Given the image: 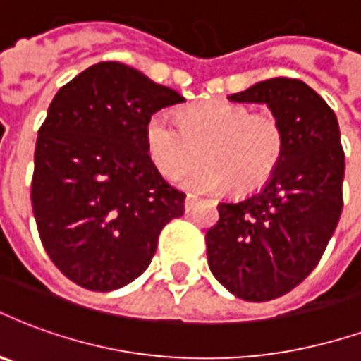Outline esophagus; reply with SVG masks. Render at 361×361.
Returning <instances> with one entry per match:
<instances>
[{
  "label": "esophagus",
  "mask_w": 361,
  "mask_h": 361,
  "mask_svg": "<svg viewBox=\"0 0 361 361\" xmlns=\"http://www.w3.org/2000/svg\"><path fill=\"white\" fill-rule=\"evenodd\" d=\"M195 201H197V199H195L193 195H188V197H185V210H191L195 204Z\"/></svg>",
  "instance_id": "esophagus-1"
}]
</instances>
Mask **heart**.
Wrapping results in <instances>:
<instances>
[{
	"label": "heart",
	"instance_id": "heart-1",
	"mask_svg": "<svg viewBox=\"0 0 361 361\" xmlns=\"http://www.w3.org/2000/svg\"><path fill=\"white\" fill-rule=\"evenodd\" d=\"M147 153L159 172L176 180L204 154V164L181 185L197 193H216L233 185L248 193L274 176L285 151V132L274 113H250L239 103L214 101L181 114V124L154 113L145 126Z\"/></svg>",
	"mask_w": 361,
	"mask_h": 361
}]
</instances>
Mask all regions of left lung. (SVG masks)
Returning a JSON list of instances; mask_svg holds the SVG:
<instances>
[{
	"instance_id": "left-lung-1",
	"label": "left lung",
	"mask_w": 361,
	"mask_h": 361,
	"mask_svg": "<svg viewBox=\"0 0 361 361\" xmlns=\"http://www.w3.org/2000/svg\"><path fill=\"white\" fill-rule=\"evenodd\" d=\"M266 105L281 122L285 151L260 191L218 204L207 231L208 268L231 293L266 302L316 268L343 210L344 153L331 106L302 80L269 78L229 95Z\"/></svg>"
}]
</instances>
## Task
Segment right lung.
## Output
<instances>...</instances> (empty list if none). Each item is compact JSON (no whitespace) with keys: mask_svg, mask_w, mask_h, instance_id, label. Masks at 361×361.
Wrapping results in <instances>:
<instances>
[{"mask_svg":"<svg viewBox=\"0 0 361 361\" xmlns=\"http://www.w3.org/2000/svg\"><path fill=\"white\" fill-rule=\"evenodd\" d=\"M185 99L122 63H97L63 85L38 132L32 208L53 264L90 290L140 277L162 228L183 216L145 147L157 111Z\"/></svg>","mask_w":361,"mask_h":361,"instance_id":"right-lung-1","label":"right lung"}]
</instances>
